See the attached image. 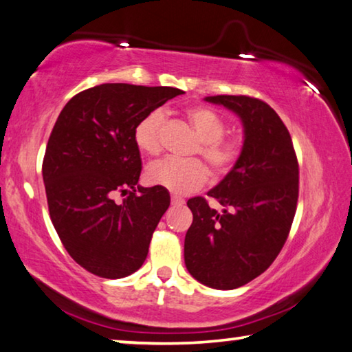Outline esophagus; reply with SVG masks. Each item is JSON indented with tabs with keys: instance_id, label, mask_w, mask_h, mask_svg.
Segmentation results:
<instances>
[{
	"instance_id": "obj_1",
	"label": "esophagus",
	"mask_w": 352,
	"mask_h": 352,
	"mask_svg": "<svg viewBox=\"0 0 352 352\" xmlns=\"http://www.w3.org/2000/svg\"><path fill=\"white\" fill-rule=\"evenodd\" d=\"M186 201H184L181 197H176V195H171V204L173 206H182Z\"/></svg>"
}]
</instances>
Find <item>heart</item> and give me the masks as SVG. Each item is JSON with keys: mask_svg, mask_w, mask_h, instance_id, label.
I'll list each match as a JSON object with an SVG mask.
<instances>
[{"mask_svg": "<svg viewBox=\"0 0 352 352\" xmlns=\"http://www.w3.org/2000/svg\"><path fill=\"white\" fill-rule=\"evenodd\" d=\"M186 117L199 137L195 154H199L217 176H226L243 154L241 137L226 135V122L220 113L207 106L188 107ZM164 124L165 112L162 109H155L145 115L134 129L137 148L148 155L159 154L162 149ZM145 176L153 186L165 187L177 195H187L204 186L209 179V170L199 159L166 157L149 164Z\"/></svg>", "mask_w": 352, "mask_h": 352, "instance_id": "b5f03b06", "label": "heart"}]
</instances>
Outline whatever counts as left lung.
I'll list each match as a JSON object with an SVG mask.
<instances>
[{"mask_svg": "<svg viewBox=\"0 0 352 352\" xmlns=\"http://www.w3.org/2000/svg\"><path fill=\"white\" fill-rule=\"evenodd\" d=\"M207 101L240 115L243 154L207 197L187 201L193 214L184 243L188 273L201 284L232 290L261 276L285 245L299 193V165L290 132L267 102L248 95H217Z\"/></svg>", "mask_w": 352, "mask_h": 352, "instance_id": "left-lung-1", "label": "left lung"}]
</instances>
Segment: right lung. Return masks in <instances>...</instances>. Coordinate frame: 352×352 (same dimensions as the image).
<instances>
[{
    "instance_id": "add662e5",
    "label": "right lung",
    "mask_w": 352,
    "mask_h": 352,
    "mask_svg": "<svg viewBox=\"0 0 352 352\" xmlns=\"http://www.w3.org/2000/svg\"><path fill=\"white\" fill-rule=\"evenodd\" d=\"M184 91L101 84L74 95L46 143L42 173L51 221L68 254L89 273L120 279L142 267L170 206L165 187H138L137 123ZM117 192L126 198L120 204Z\"/></svg>"
}]
</instances>
